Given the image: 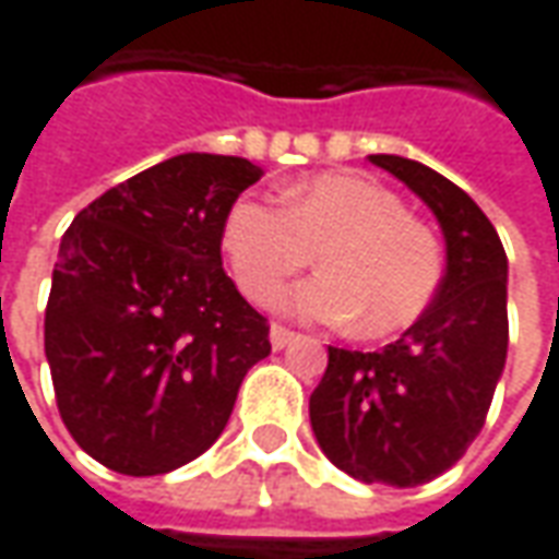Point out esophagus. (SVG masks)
<instances>
[{"label": "esophagus", "mask_w": 559, "mask_h": 559, "mask_svg": "<svg viewBox=\"0 0 559 559\" xmlns=\"http://www.w3.org/2000/svg\"><path fill=\"white\" fill-rule=\"evenodd\" d=\"M294 340H296L294 330L281 328V324H272V330H269V343H272V348H275V352L287 348V345L294 343Z\"/></svg>", "instance_id": "obj_1"}]
</instances>
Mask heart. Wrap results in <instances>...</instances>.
<instances>
[{
    "label": "heart",
    "instance_id": "obj_1",
    "mask_svg": "<svg viewBox=\"0 0 559 559\" xmlns=\"http://www.w3.org/2000/svg\"><path fill=\"white\" fill-rule=\"evenodd\" d=\"M287 207L245 195L223 223L231 278L253 302L321 250L324 272L281 296L302 321L352 324L364 336H391L423 318L438 294L443 257L428 226L404 211L385 186L355 174H321L287 192Z\"/></svg>",
    "mask_w": 559,
    "mask_h": 559
}]
</instances>
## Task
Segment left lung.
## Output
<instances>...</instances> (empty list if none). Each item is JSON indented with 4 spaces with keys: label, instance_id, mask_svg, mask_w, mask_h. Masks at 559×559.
<instances>
[{
    "label": "left lung",
    "instance_id": "obj_1",
    "mask_svg": "<svg viewBox=\"0 0 559 559\" xmlns=\"http://www.w3.org/2000/svg\"><path fill=\"white\" fill-rule=\"evenodd\" d=\"M428 204L447 272L423 318L382 352L328 348L309 397L318 447L364 484L419 487L480 435L508 358V257L468 192L404 155H370Z\"/></svg>",
    "mask_w": 559,
    "mask_h": 559
}]
</instances>
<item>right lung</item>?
<instances>
[{"mask_svg": "<svg viewBox=\"0 0 559 559\" xmlns=\"http://www.w3.org/2000/svg\"><path fill=\"white\" fill-rule=\"evenodd\" d=\"M263 177L248 158L183 152L112 186L60 238L45 358L75 443L152 477L229 423L269 328L223 272V223Z\"/></svg>", "mask_w": 559, "mask_h": 559, "instance_id": "1", "label": "right lung"}]
</instances>
